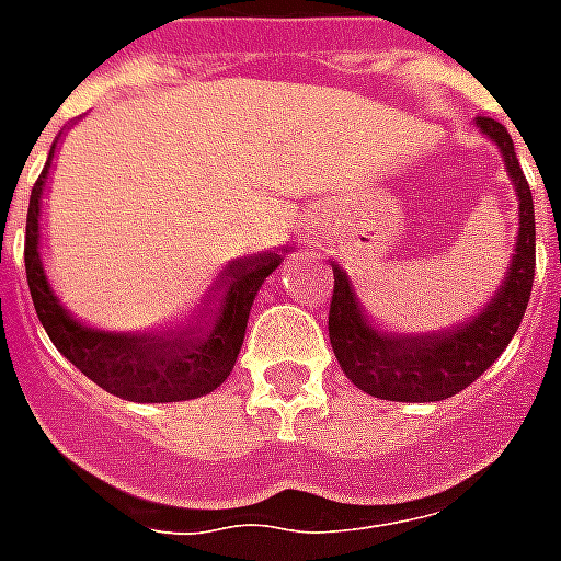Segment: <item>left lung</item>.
I'll return each mask as SVG.
<instances>
[{"label": "left lung", "instance_id": "obj_1", "mask_svg": "<svg viewBox=\"0 0 561 561\" xmlns=\"http://www.w3.org/2000/svg\"><path fill=\"white\" fill-rule=\"evenodd\" d=\"M486 138L502 149L507 176L519 197L517 255L507 267L505 282L483 312L469 324L426 336H397L373 328L357 306L354 288L340 264H333V300H330V345L342 373L369 397L393 402H438L466 390L474 378L495 364L517 333L529 306L535 279V204L523 176L514 140L502 123L490 116L474 119Z\"/></svg>", "mask_w": 561, "mask_h": 561}]
</instances>
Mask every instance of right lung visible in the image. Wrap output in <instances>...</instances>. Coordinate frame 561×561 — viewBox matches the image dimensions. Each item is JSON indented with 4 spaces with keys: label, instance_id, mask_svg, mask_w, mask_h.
Instances as JSON below:
<instances>
[{
    "label": "right lung",
    "instance_id": "obj_1",
    "mask_svg": "<svg viewBox=\"0 0 561 561\" xmlns=\"http://www.w3.org/2000/svg\"><path fill=\"white\" fill-rule=\"evenodd\" d=\"M56 149V140H54ZM54 149L47 156L42 176L35 180L26 213V282L38 321L59 352L66 354L80 373L92 378L99 388L128 402H183L207 397L231 376L237 354L243 345L249 309L255 304L257 288L273 270L282 264V255H264L233 261L216 282L221 297L207 294L197 312L201 318L183 328L161 333H104L87 328L56 300L42 264V195L54 161ZM217 306L213 307L211 304Z\"/></svg>",
    "mask_w": 561,
    "mask_h": 561
}]
</instances>
